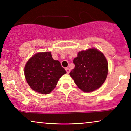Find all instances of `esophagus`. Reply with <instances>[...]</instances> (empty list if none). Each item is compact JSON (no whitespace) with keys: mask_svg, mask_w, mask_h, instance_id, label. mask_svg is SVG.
<instances>
[{"mask_svg":"<svg viewBox=\"0 0 131 131\" xmlns=\"http://www.w3.org/2000/svg\"><path fill=\"white\" fill-rule=\"evenodd\" d=\"M65 70H66V73H69L70 72V69H69V68H65Z\"/></svg>","mask_w":131,"mask_h":131,"instance_id":"esophagus-1","label":"esophagus"}]
</instances>
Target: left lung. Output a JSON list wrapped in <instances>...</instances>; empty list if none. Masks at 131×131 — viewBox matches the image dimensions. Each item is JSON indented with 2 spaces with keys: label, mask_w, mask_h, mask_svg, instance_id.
I'll return each instance as SVG.
<instances>
[{
  "label": "left lung",
  "mask_w": 131,
  "mask_h": 131,
  "mask_svg": "<svg viewBox=\"0 0 131 131\" xmlns=\"http://www.w3.org/2000/svg\"><path fill=\"white\" fill-rule=\"evenodd\" d=\"M75 68L69 73L79 88L86 93L100 87L108 74V63L96 49L80 51L73 59Z\"/></svg>",
  "instance_id": "obj_1"
}]
</instances>
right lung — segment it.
Here are the masks:
<instances>
[{"label": "right lung", "mask_w": 131, "mask_h": 131, "mask_svg": "<svg viewBox=\"0 0 131 131\" xmlns=\"http://www.w3.org/2000/svg\"><path fill=\"white\" fill-rule=\"evenodd\" d=\"M66 72L60 62L53 59L51 52L38 53L27 62L24 74L29 86L37 93L47 94L55 88Z\"/></svg>", "instance_id": "1"}]
</instances>
